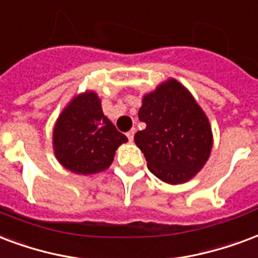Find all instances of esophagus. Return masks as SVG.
<instances>
[{
	"instance_id": "esophagus-1",
	"label": "esophagus",
	"mask_w": 258,
	"mask_h": 258,
	"mask_svg": "<svg viewBox=\"0 0 258 258\" xmlns=\"http://www.w3.org/2000/svg\"><path fill=\"white\" fill-rule=\"evenodd\" d=\"M134 135H135V128L130 130L128 133H127V138H128L130 142H133V139H134Z\"/></svg>"
}]
</instances>
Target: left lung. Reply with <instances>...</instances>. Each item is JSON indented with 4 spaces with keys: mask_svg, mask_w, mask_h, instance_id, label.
Wrapping results in <instances>:
<instances>
[{
    "mask_svg": "<svg viewBox=\"0 0 258 258\" xmlns=\"http://www.w3.org/2000/svg\"><path fill=\"white\" fill-rule=\"evenodd\" d=\"M146 128L134 137L154 176L169 184L191 180L211 156L213 134L196 98L173 78L142 97L138 112Z\"/></svg>",
    "mask_w": 258,
    "mask_h": 258,
    "instance_id": "8db88e82",
    "label": "left lung"
}]
</instances>
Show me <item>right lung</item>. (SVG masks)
<instances>
[{"instance_id":"right-lung-1","label":"right lung","mask_w":258,"mask_h":258,"mask_svg":"<svg viewBox=\"0 0 258 258\" xmlns=\"http://www.w3.org/2000/svg\"><path fill=\"white\" fill-rule=\"evenodd\" d=\"M128 139L102 112L93 90L76 94L53 127V152L62 167L78 175H94L110 167L114 153Z\"/></svg>"}]
</instances>
